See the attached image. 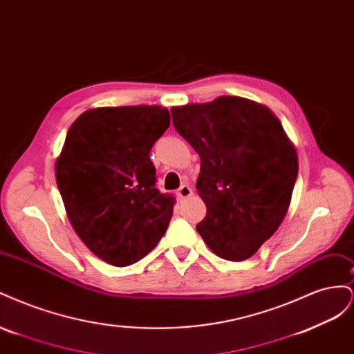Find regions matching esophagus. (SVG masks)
Wrapping results in <instances>:
<instances>
[{"instance_id": "obj_1", "label": "esophagus", "mask_w": 354, "mask_h": 354, "mask_svg": "<svg viewBox=\"0 0 354 354\" xmlns=\"http://www.w3.org/2000/svg\"><path fill=\"white\" fill-rule=\"evenodd\" d=\"M192 194H194V189H192L189 185H183L177 190V198L180 201H183V199L192 196Z\"/></svg>"}]
</instances>
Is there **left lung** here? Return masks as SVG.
<instances>
[{
    "label": "left lung",
    "mask_w": 354,
    "mask_h": 354,
    "mask_svg": "<svg viewBox=\"0 0 354 354\" xmlns=\"http://www.w3.org/2000/svg\"><path fill=\"white\" fill-rule=\"evenodd\" d=\"M171 116L201 158L196 189L207 216L198 233L224 260L250 259L281 226L298 174L279 120L234 95L173 108Z\"/></svg>",
    "instance_id": "left-lung-1"
}]
</instances>
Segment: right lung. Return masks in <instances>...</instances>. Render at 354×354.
Masks as SVG:
<instances>
[{"label":"right lung","instance_id":"obj_1","mask_svg":"<svg viewBox=\"0 0 354 354\" xmlns=\"http://www.w3.org/2000/svg\"><path fill=\"white\" fill-rule=\"evenodd\" d=\"M169 127L160 106L84 112L66 134L56 181L72 227L88 250L116 267L151 252L176 198L156 187L151 149Z\"/></svg>","mask_w":354,"mask_h":354}]
</instances>
